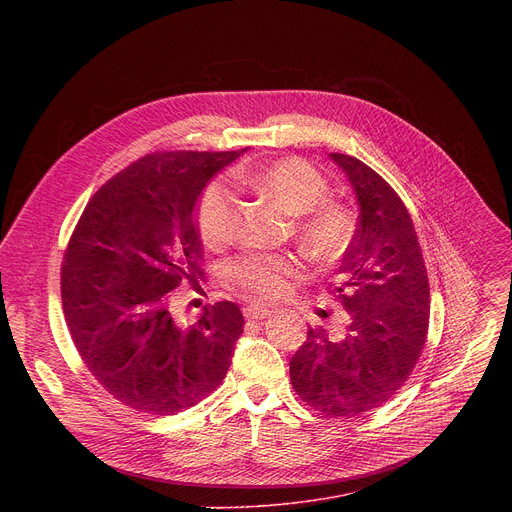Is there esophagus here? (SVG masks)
<instances>
[{
  "label": "esophagus",
  "mask_w": 512,
  "mask_h": 512,
  "mask_svg": "<svg viewBox=\"0 0 512 512\" xmlns=\"http://www.w3.org/2000/svg\"><path fill=\"white\" fill-rule=\"evenodd\" d=\"M243 314H245V318H249V320H263V318H267L271 312H269L267 308H263V306H247V308L243 310Z\"/></svg>",
  "instance_id": "obj_1"
}]
</instances>
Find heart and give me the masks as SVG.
Wrapping results in <instances>:
<instances>
[{
	"label": "heart",
	"mask_w": 512,
	"mask_h": 512,
	"mask_svg": "<svg viewBox=\"0 0 512 512\" xmlns=\"http://www.w3.org/2000/svg\"><path fill=\"white\" fill-rule=\"evenodd\" d=\"M235 178L253 192L277 202L285 214L294 216V233L304 255L314 263H334L350 247L356 231L348 206L328 200V180L308 162L287 158L255 168H241ZM237 196L233 188L216 180L204 188L196 204V225L208 249H223L235 233ZM294 259L279 255H245L227 269L229 279L241 294L257 300L279 296L294 277Z\"/></svg>",
	"instance_id": "b5f03b06"
}]
</instances>
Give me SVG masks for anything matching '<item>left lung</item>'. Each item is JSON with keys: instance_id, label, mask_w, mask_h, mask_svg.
Returning a JSON list of instances; mask_svg holds the SVG:
<instances>
[{"instance_id": "8db88e82", "label": "left lung", "mask_w": 512, "mask_h": 512, "mask_svg": "<svg viewBox=\"0 0 512 512\" xmlns=\"http://www.w3.org/2000/svg\"><path fill=\"white\" fill-rule=\"evenodd\" d=\"M330 160L346 174L356 202L354 239L330 291L348 314L342 334L310 328L291 356L300 399L326 417L381 407L409 379L427 338L429 281L411 216L397 192L367 164Z\"/></svg>"}]
</instances>
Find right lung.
I'll use <instances>...</instances> for the list:
<instances>
[{
    "label": "right lung",
    "mask_w": 512,
    "mask_h": 512,
    "mask_svg": "<svg viewBox=\"0 0 512 512\" xmlns=\"http://www.w3.org/2000/svg\"><path fill=\"white\" fill-rule=\"evenodd\" d=\"M241 152L150 154L91 198L68 241L60 294L68 332L91 375L123 405L174 415L223 383L243 314L233 302L192 324L174 289L202 275L196 202Z\"/></svg>",
    "instance_id": "1"
}]
</instances>
